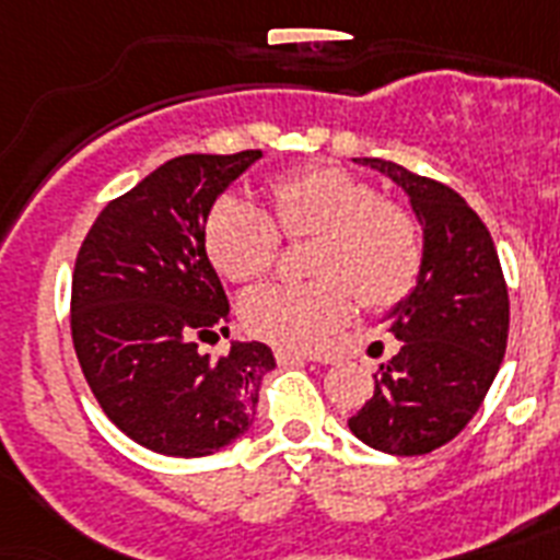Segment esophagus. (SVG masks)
Masks as SVG:
<instances>
[{"instance_id":"esophagus-1","label":"esophagus","mask_w":560,"mask_h":560,"mask_svg":"<svg viewBox=\"0 0 560 560\" xmlns=\"http://www.w3.org/2000/svg\"><path fill=\"white\" fill-rule=\"evenodd\" d=\"M276 359H279V365H293V362H322V357H316V353H302V351H293V348H276Z\"/></svg>"}]
</instances>
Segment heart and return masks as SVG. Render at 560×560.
Here are the masks:
<instances>
[{
  "instance_id": "b5f03b06",
  "label": "heart",
  "mask_w": 560,
  "mask_h": 560,
  "mask_svg": "<svg viewBox=\"0 0 560 560\" xmlns=\"http://www.w3.org/2000/svg\"><path fill=\"white\" fill-rule=\"evenodd\" d=\"M313 235L299 284H267L241 299L249 334L281 348H316L351 319L353 304L390 307L413 290L422 270V233L402 203L342 166H304L270 184V215L241 198L209 209L203 244L224 279H261L279 258L281 238Z\"/></svg>"
}]
</instances>
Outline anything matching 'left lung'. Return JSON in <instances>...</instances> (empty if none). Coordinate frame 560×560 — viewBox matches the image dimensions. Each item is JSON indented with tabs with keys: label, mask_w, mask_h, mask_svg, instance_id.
Here are the masks:
<instances>
[{
	"label": "left lung",
	"mask_w": 560,
	"mask_h": 560,
	"mask_svg": "<svg viewBox=\"0 0 560 560\" xmlns=\"http://www.w3.org/2000/svg\"><path fill=\"white\" fill-rule=\"evenodd\" d=\"M411 198L422 224V270L390 311L399 351L348 425L385 454H429L460 434L506 353L509 293L494 241L452 186L383 158H357Z\"/></svg>",
	"instance_id": "8db88e82"
}]
</instances>
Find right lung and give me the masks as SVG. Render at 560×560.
<instances>
[{
  "label": "right lung",
  "mask_w": 560,
  "mask_h": 560,
  "mask_svg": "<svg viewBox=\"0 0 560 560\" xmlns=\"http://www.w3.org/2000/svg\"><path fill=\"white\" fill-rule=\"evenodd\" d=\"M261 149L180 154L108 201L77 253L71 339L85 383L117 429L149 452L207 457L253 425L265 342L212 359L230 302L203 244L209 209Z\"/></svg>",
  "instance_id": "obj_1"
}]
</instances>
